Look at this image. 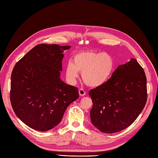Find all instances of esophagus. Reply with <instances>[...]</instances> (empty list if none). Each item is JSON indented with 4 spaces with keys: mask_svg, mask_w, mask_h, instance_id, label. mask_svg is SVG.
Masks as SVG:
<instances>
[{
    "mask_svg": "<svg viewBox=\"0 0 158 158\" xmlns=\"http://www.w3.org/2000/svg\"><path fill=\"white\" fill-rule=\"evenodd\" d=\"M79 95L81 96H85L86 94L85 91L83 88H80L79 89Z\"/></svg>",
    "mask_w": 158,
    "mask_h": 158,
    "instance_id": "34e87169",
    "label": "esophagus"
}]
</instances>
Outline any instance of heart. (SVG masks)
<instances>
[{"mask_svg": "<svg viewBox=\"0 0 158 158\" xmlns=\"http://www.w3.org/2000/svg\"><path fill=\"white\" fill-rule=\"evenodd\" d=\"M115 68V61L111 55L104 52L84 51L74 56L73 62H69L66 68L67 79L75 83L82 73L86 85L98 87L108 81Z\"/></svg>", "mask_w": 158, "mask_h": 158, "instance_id": "heart-1", "label": "heart"}]
</instances>
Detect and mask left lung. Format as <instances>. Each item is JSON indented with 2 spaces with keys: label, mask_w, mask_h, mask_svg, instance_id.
<instances>
[{
  "label": "left lung",
  "mask_w": 158,
  "mask_h": 158,
  "mask_svg": "<svg viewBox=\"0 0 158 158\" xmlns=\"http://www.w3.org/2000/svg\"><path fill=\"white\" fill-rule=\"evenodd\" d=\"M93 106L92 123L104 133L127 128L136 119L146 105L147 78L136 60L119 65L104 84L89 92Z\"/></svg>",
  "instance_id": "8db88e82"
}]
</instances>
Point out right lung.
<instances>
[{
    "instance_id": "add662e5",
    "label": "right lung",
    "mask_w": 158,
    "mask_h": 158,
    "mask_svg": "<svg viewBox=\"0 0 158 158\" xmlns=\"http://www.w3.org/2000/svg\"><path fill=\"white\" fill-rule=\"evenodd\" d=\"M70 46L39 44L16 63L10 100L18 118L39 131L53 128L67 107L79 98L78 88L60 79L63 52Z\"/></svg>"
}]
</instances>
